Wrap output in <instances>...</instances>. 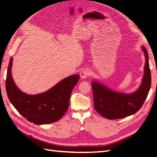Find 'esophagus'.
Here are the masks:
<instances>
[{
  "label": "esophagus",
  "instance_id": "esophagus-1",
  "mask_svg": "<svg viewBox=\"0 0 157 157\" xmlns=\"http://www.w3.org/2000/svg\"><path fill=\"white\" fill-rule=\"evenodd\" d=\"M90 70L85 69V70H83V71H81V72H80V77H81V78L85 79V78H87L88 77V76L90 75Z\"/></svg>",
  "mask_w": 157,
  "mask_h": 157
}]
</instances>
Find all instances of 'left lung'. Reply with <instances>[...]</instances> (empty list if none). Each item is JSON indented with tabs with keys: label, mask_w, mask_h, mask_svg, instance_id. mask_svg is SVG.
<instances>
[{
	"label": "left lung",
	"mask_w": 157,
	"mask_h": 157,
	"mask_svg": "<svg viewBox=\"0 0 157 157\" xmlns=\"http://www.w3.org/2000/svg\"><path fill=\"white\" fill-rule=\"evenodd\" d=\"M145 64L141 86L132 94L118 93L109 89L97 81H92L94 108L98 113L108 119H119L138 111L147 97L151 84V75L148 53L142 46Z\"/></svg>",
	"instance_id": "8db88e82"
}]
</instances>
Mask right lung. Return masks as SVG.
I'll return each instance as SVG.
<instances>
[{
    "mask_svg": "<svg viewBox=\"0 0 157 157\" xmlns=\"http://www.w3.org/2000/svg\"><path fill=\"white\" fill-rule=\"evenodd\" d=\"M11 58L7 71L6 90L13 107L33 124H50L59 121L69 108L71 94L79 80L75 75L64 78L44 93L29 95L21 92L13 82Z\"/></svg>",
    "mask_w": 157,
    "mask_h": 157,
    "instance_id": "add662e5",
    "label": "right lung"
}]
</instances>
